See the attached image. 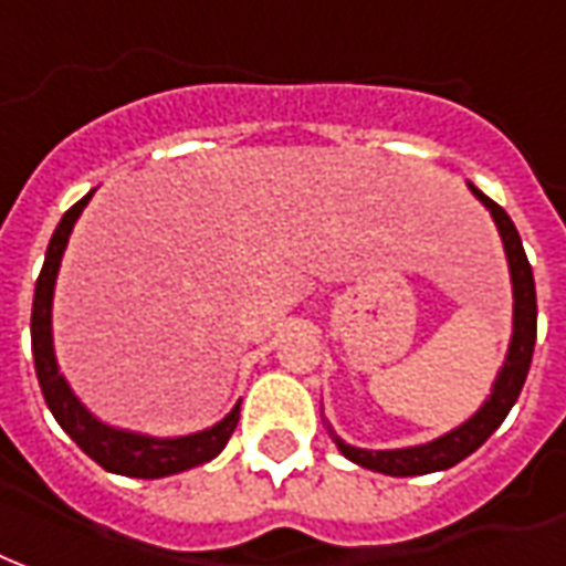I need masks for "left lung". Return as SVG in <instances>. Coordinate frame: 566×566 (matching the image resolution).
<instances>
[{
  "label": "left lung",
  "instance_id": "left-lung-1",
  "mask_svg": "<svg viewBox=\"0 0 566 566\" xmlns=\"http://www.w3.org/2000/svg\"><path fill=\"white\" fill-rule=\"evenodd\" d=\"M468 188L492 212L497 233L504 240L506 263H510V282H513V338H510V347H506V359L501 371H497L492 396L483 401V408L471 420L462 422L453 432L441 434V438H434L429 443H420V447H405V450H359V447H350V443H345L342 438L329 432L345 459L363 464L368 471H378V474L420 476L432 474V471H447V468H453L462 459H468L504 422L510 408L516 405L518 392L525 387V378H528L534 342H537V291H534V272H531V263L525 258L522 240H518V230L510 221V216L497 207L495 200L485 198L474 182H468Z\"/></svg>",
  "mask_w": 566,
  "mask_h": 566
}]
</instances>
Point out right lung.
Returning a JSON list of instances; mask_svg holds the SVG:
<instances>
[{
    "label": "right lung",
    "instance_id": "add662e5",
    "mask_svg": "<svg viewBox=\"0 0 566 566\" xmlns=\"http://www.w3.org/2000/svg\"><path fill=\"white\" fill-rule=\"evenodd\" d=\"M95 195L92 188L86 198H81L74 207L62 216V221L50 237L48 254H44V266L35 282V300H32V357H35V375L48 401L50 413L56 417L62 429L71 434V441L81 447L83 453L90 455L92 462H98L104 471L123 476H140V480H158V476L179 474L188 468L216 459V455L228 447L230 434L240 422V405L216 422L212 429L203 432L182 434V438H149V434L125 432V429H113L107 422L95 420L81 399L71 392L69 380L60 375L56 366V354H53V324H50V312H53V284H56V272H60L62 254L69 245L74 221L81 219L83 207L90 203Z\"/></svg>",
    "mask_w": 566,
    "mask_h": 566
}]
</instances>
